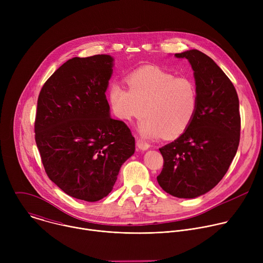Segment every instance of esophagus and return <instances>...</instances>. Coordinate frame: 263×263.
<instances>
[{
    "instance_id": "34e87169",
    "label": "esophagus",
    "mask_w": 263,
    "mask_h": 263,
    "mask_svg": "<svg viewBox=\"0 0 263 263\" xmlns=\"http://www.w3.org/2000/svg\"><path fill=\"white\" fill-rule=\"evenodd\" d=\"M136 145H137V147L139 148V149H141V151H146L147 148H149V145L147 142H145L144 140H142V139H137L136 140Z\"/></svg>"
}]
</instances>
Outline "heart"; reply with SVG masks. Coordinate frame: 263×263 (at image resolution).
Returning a JSON list of instances; mask_svg holds the SVG:
<instances>
[{
	"mask_svg": "<svg viewBox=\"0 0 263 263\" xmlns=\"http://www.w3.org/2000/svg\"><path fill=\"white\" fill-rule=\"evenodd\" d=\"M129 89L119 82L108 88V102L114 115L132 122L143 115L138 131L149 138H174L185 132L198 110V88L194 80L176 77L156 66H144L127 76Z\"/></svg>",
	"mask_w": 263,
	"mask_h": 263,
	"instance_id": "b5f03b06",
	"label": "heart"
}]
</instances>
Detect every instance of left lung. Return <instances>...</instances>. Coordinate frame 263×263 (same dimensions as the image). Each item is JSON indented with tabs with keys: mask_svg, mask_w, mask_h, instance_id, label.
<instances>
[{
	"mask_svg": "<svg viewBox=\"0 0 263 263\" xmlns=\"http://www.w3.org/2000/svg\"><path fill=\"white\" fill-rule=\"evenodd\" d=\"M175 57L191 63L199 105L187 130L159 148L164 163L157 181L171 196L195 199L213 189L235 157L240 135L239 101L230 79L209 56L194 49Z\"/></svg>",
	"mask_w": 263,
	"mask_h": 263,
	"instance_id": "left-lung-1",
	"label": "left lung"
}]
</instances>
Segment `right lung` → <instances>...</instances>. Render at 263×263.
Instances as JSON below:
<instances>
[{
	"instance_id": "1",
	"label": "right lung",
	"mask_w": 263,
	"mask_h": 263,
	"mask_svg": "<svg viewBox=\"0 0 263 263\" xmlns=\"http://www.w3.org/2000/svg\"><path fill=\"white\" fill-rule=\"evenodd\" d=\"M115 59L73 57L43 86L35 140L50 180L86 202L108 196L124 162L135 151L127 125L110 117L106 90Z\"/></svg>"
}]
</instances>
